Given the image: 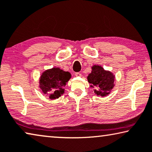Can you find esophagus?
I'll return each instance as SVG.
<instances>
[{
  "label": "esophagus",
  "instance_id": "obj_1",
  "mask_svg": "<svg viewBox=\"0 0 152 152\" xmlns=\"http://www.w3.org/2000/svg\"><path fill=\"white\" fill-rule=\"evenodd\" d=\"M75 76L76 77H81V74L80 73H75Z\"/></svg>",
  "mask_w": 152,
  "mask_h": 152
}]
</instances>
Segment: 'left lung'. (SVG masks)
Returning <instances> with one entry per match:
<instances>
[{
  "instance_id": "obj_1",
  "label": "left lung",
  "mask_w": 152,
  "mask_h": 152,
  "mask_svg": "<svg viewBox=\"0 0 152 152\" xmlns=\"http://www.w3.org/2000/svg\"><path fill=\"white\" fill-rule=\"evenodd\" d=\"M88 81L91 88H94V93L103 97L110 94L115 86V75L109 71H105L101 66L94 65L92 72L88 75Z\"/></svg>"
}]
</instances>
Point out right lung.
Here are the masks:
<instances>
[{"label": "right lung", "instance_id": "add662e5", "mask_svg": "<svg viewBox=\"0 0 152 152\" xmlns=\"http://www.w3.org/2000/svg\"><path fill=\"white\" fill-rule=\"evenodd\" d=\"M71 77L69 72L64 71L58 67L46 70L39 79V88L50 99H58L64 93V87Z\"/></svg>", "mask_w": 152, "mask_h": 152}]
</instances>
